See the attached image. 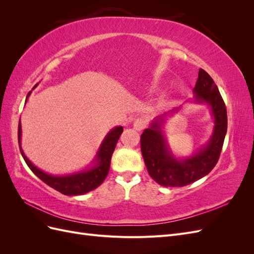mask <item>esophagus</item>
<instances>
[{"label": "esophagus", "mask_w": 254, "mask_h": 254, "mask_svg": "<svg viewBox=\"0 0 254 254\" xmlns=\"http://www.w3.org/2000/svg\"><path fill=\"white\" fill-rule=\"evenodd\" d=\"M146 127V121L143 118H139L136 119L133 123V129L137 130V131H141L144 128Z\"/></svg>", "instance_id": "obj_1"}]
</instances>
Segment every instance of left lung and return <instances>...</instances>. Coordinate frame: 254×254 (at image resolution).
Instances as JSON below:
<instances>
[{"instance_id":"1","label":"left lung","mask_w":254,"mask_h":254,"mask_svg":"<svg viewBox=\"0 0 254 254\" xmlns=\"http://www.w3.org/2000/svg\"><path fill=\"white\" fill-rule=\"evenodd\" d=\"M190 103L205 105L213 120L212 134L204 145L187 157L176 156L167 141L165 125L168 118L178 113L181 107L155 118L141 134V151L151 178L160 186L184 187L209 174L216 165L227 133V109L219 90L211 76L202 68L193 89Z\"/></svg>"}]
</instances>
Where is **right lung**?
I'll return each mask as SVG.
<instances>
[{
  "instance_id": "1",
  "label": "right lung",
  "mask_w": 254,
  "mask_h": 254,
  "mask_svg": "<svg viewBox=\"0 0 254 254\" xmlns=\"http://www.w3.org/2000/svg\"><path fill=\"white\" fill-rule=\"evenodd\" d=\"M38 84H39V82L35 84V87L32 89V91L38 86ZM32 91L27 94L25 104L29 95L32 94ZM122 132V126H117L112 128L110 131L106 134L101 145H99L92 162L81 171L65 175H52L49 173H45L44 171L40 170V168H38L35 164H33L32 161L25 156V153L23 151L21 146V121L19 122L18 127V142L23 159H24L27 166L30 168V171H32L38 178L41 179L44 183H47L49 187L53 188L54 190L60 191L61 194L66 196H76L87 194L89 191L95 190L104 182L107 175L109 173L112 153L114 151L115 146H117V143Z\"/></svg>"
}]
</instances>
